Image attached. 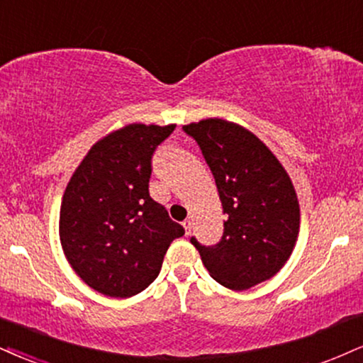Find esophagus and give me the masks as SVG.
Segmentation results:
<instances>
[{"mask_svg": "<svg viewBox=\"0 0 363 363\" xmlns=\"http://www.w3.org/2000/svg\"><path fill=\"white\" fill-rule=\"evenodd\" d=\"M182 226H184V230H186V235H189V233H191V228H193V221H191V220H186V221H182Z\"/></svg>", "mask_w": 363, "mask_h": 363, "instance_id": "34e87169", "label": "esophagus"}]
</instances>
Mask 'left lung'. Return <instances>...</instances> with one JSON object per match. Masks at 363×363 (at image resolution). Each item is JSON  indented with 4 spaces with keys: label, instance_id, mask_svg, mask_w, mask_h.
<instances>
[{
    "label": "left lung",
    "instance_id": "8db88e82",
    "mask_svg": "<svg viewBox=\"0 0 363 363\" xmlns=\"http://www.w3.org/2000/svg\"><path fill=\"white\" fill-rule=\"evenodd\" d=\"M203 152L226 215L220 243L191 238L209 276L233 291L269 281L299 235V201L289 174L250 130L221 118L182 126Z\"/></svg>",
    "mask_w": 363,
    "mask_h": 363
}]
</instances>
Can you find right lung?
<instances>
[{"mask_svg": "<svg viewBox=\"0 0 363 363\" xmlns=\"http://www.w3.org/2000/svg\"><path fill=\"white\" fill-rule=\"evenodd\" d=\"M176 125L132 123L94 143L60 204L59 237L74 272L110 298L147 289L184 228L148 194L152 155Z\"/></svg>", "mask_w": 363, "mask_h": 363, "instance_id": "add662e5", "label": "right lung"}]
</instances>
